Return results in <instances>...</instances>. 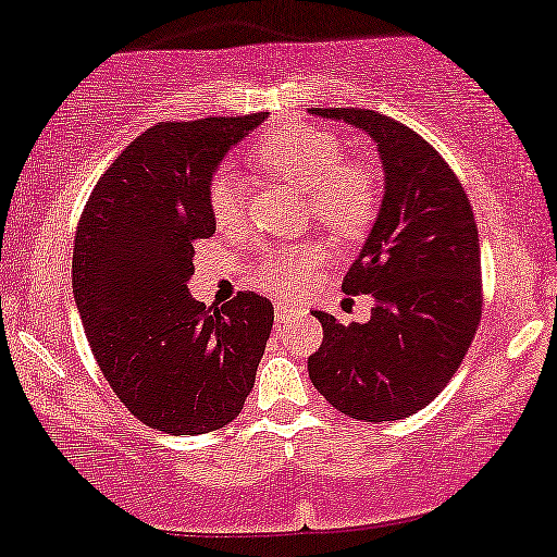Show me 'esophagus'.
<instances>
[{
	"mask_svg": "<svg viewBox=\"0 0 557 557\" xmlns=\"http://www.w3.org/2000/svg\"><path fill=\"white\" fill-rule=\"evenodd\" d=\"M293 313H298V306L290 304V300H274V317L280 321L293 317Z\"/></svg>",
	"mask_w": 557,
	"mask_h": 557,
	"instance_id": "esophagus-1",
	"label": "esophagus"
}]
</instances>
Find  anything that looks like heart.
Returning a JSON list of instances; mask_svg holds the SVG:
<instances>
[{"instance_id": "b5f03b06", "label": "heart", "mask_w": 557, "mask_h": 557, "mask_svg": "<svg viewBox=\"0 0 557 557\" xmlns=\"http://www.w3.org/2000/svg\"><path fill=\"white\" fill-rule=\"evenodd\" d=\"M249 163L270 176L308 191V212L343 238L360 236L379 212V173L366 160L345 158L337 134L317 126L285 124L259 134L249 147ZM207 207L218 231L231 233L244 223L240 186L231 173H218L207 189ZM326 264L321 244L277 246L264 251L257 280L283 296H296L317 280Z\"/></svg>"}]
</instances>
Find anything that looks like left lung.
<instances>
[{"mask_svg":"<svg viewBox=\"0 0 557 557\" xmlns=\"http://www.w3.org/2000/svg\"><path fill=\"white\" fill-rule=\"evenodd\" d=\"M379 145L384 202L343 290L373 298L366 324L313 311L324 343L308 376L334 410L366 423L405 420L444 392L482 317L480 238L457 173L410 126L368 109H311Z\"/></svg>","mask_w":557,"mask_h":557,"instance_id":"left-lung-1","label":"left lung"}]
</instances>
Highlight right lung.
<instances>
[{
	"mask_svg": "<svg viewBox=\"0 0 557 557\" xmlns=\"http://www.w3.org/2000/svg\"><path fill=\"white\" fill-rule=\"evenodd\" d=\"M264 119L150 126L98 178L77 223L72 293L90 350L134 418L171 435L236 420L270 339L264 296L205 306L186 287L194 244L214 233L212 173Z\"/></svg>",
	"mask_w": 557,
	"mask_h": 557,
	"instance_id": "right-lung-1",
	"label": "right lung"
}]
</instances>
